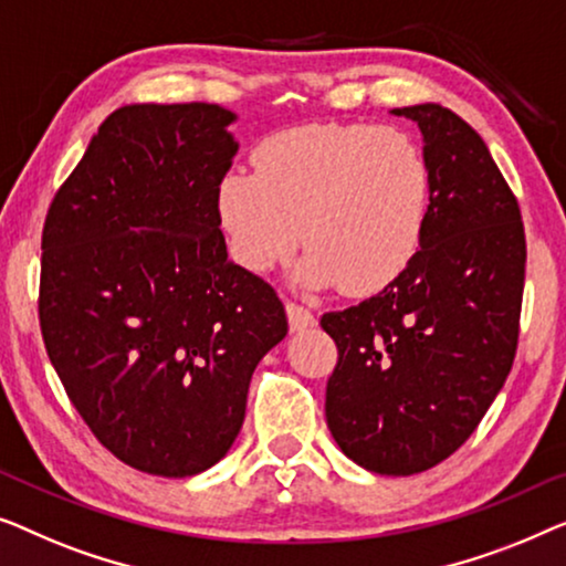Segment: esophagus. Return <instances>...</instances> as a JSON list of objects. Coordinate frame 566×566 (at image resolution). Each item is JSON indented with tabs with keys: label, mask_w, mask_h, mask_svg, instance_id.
Instances as JSON below:
<instances>
[{
	"label": "esophagus",
	"mask_w": 566,
	"mask_h": 566,
	"mask_svg": "<svg viewBox=\"0 0 566 566\" xmlns=\"http://www.w3.org/2000/svg\"><path fill=\"white\" fill-rule=\"evenodd\" d=\"M286 321H290V331L292 333L307 331V328H313V325L317 323L315 315L310 313L307 307L294 305V302H286Z\"/></svg>",
	"instance_id": "1"
}]
</instances>
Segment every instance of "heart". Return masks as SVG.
<instances>
[{"label":"heart","instance_id":"b5f03b06","mask_svg":"<svg viewBox=\"0 0 566 566\" xmlns=\"http://www.w3.org/2000/svg\"><path fill=\"white\" fill-rule=\"evenodd\" d=\"M256 174L220 181L218 212L238 264L269 272L310 245L297 272L310 290L377 292L423 243L431 166L408 133L317 123L276 133L253 154ZM303 228L300 229L298 226Z\"/></svg>","mask_w":566,"mask_h":566}]
</instances>
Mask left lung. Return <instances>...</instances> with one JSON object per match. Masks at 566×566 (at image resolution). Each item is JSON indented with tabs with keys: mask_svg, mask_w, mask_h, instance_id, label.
<instances>
[{
	"mask_svg": "<svg viewBox=\"0 0 566 566\" xmlns=\"http://www.w3.org/2000/svg\"><path fill=\"white\" fill-rule=\"evenodd\" d=\"M392 115L418 123L423 135L426 233L395 282L323 315L338 346L325 420L359 467L410 476L474 433L511 374L525 235L518 202L476 130L433 102Z\"/></svg>",
	"mask_w": 566,
	"mask_h": 566,
	"instance_id": "1",
	"label": "left lung"
}]
</instances>
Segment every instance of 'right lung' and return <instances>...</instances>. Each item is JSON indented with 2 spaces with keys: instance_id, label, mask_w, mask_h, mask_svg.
<instances>
[{
  "instance_id": "1",
  "label": "right lung",
  "mask_w": 566,
  "mask_h": 566,
  "mask_svg": "<svg viewBox=\"0 0 566 566\" xmlns=\"http://www.w3.org/2000/svg\"><path fill=\"white\" fill-rule=\"evenodd\" d=\"M220 105H125L43 228L41 331L78 416L127 467L195 476L226 457L284 305L228 259L218 189L238 140Z\"/></svg>"
}]
</instances>
